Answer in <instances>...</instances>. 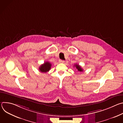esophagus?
<instances>
[{"label": "esophagus", "instance_id": "esophagus-1", "mask_svg": "<svg viewBox=\"0 0 123 123\" xmlns=\"http://www.w3.org/2000/svg\"><path fill=\"white\" fill-rule=\"evenodd\" d=\"M59 62L61 63H64L65 62V61L63 60H59Z\"/></svg>", "mask_w": 123, "mask_h": 123}]
</instances>
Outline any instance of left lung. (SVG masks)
Here are the masks:
<instances>
[{
  "label": "left lung",
  "mask_w": 123,
  "mask_h": 123,
  "mask_svg": "<svg viewBox=\"0 0 123 123\" xmlns=\"http://www.w3.org/2000/svg\"><path fill=\"white\" fill-rule=\"evenodd\" d=\"M74 66H75V67H76V68H77V69L78 70V72H83V69H82V68L80 67V66H79V65H78V64H75V65H74Z\"/></svg>",
  "instance_id": "obj_1"
}]
</instances>
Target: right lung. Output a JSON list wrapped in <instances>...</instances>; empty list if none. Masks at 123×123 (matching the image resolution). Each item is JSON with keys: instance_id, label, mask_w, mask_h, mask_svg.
<instances>
[{"instance_id": "add662e5", "label": "right lung", "mask_w": 123, "mask_h": 123, "mask_svg": "<svg viewBox=\"0 0 123 123\" xmlns=\"http://www.w3.org/2000/svg\"><path fill=\"white\" fill-rule=\"evenodd\" d=\"M51 64L49 62L47 61L44 62L43 64L41 65L40 66L39 69L40 72L47 73V72H48L50 70L51 68Z\"/></svg>"}]
</instances>
